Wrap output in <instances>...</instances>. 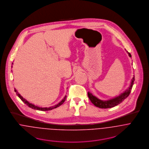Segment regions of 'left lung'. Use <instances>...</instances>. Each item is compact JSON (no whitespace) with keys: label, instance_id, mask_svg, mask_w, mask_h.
Masks as SVG:
<instances>
[{"label":"left lung","instance_id":"left-lung-1","mask_svg":"<svg viewBox=\"0 0 149 149\" xmlns=\"http://www.w3.org/2000/svg\"><path fill=\"white\" fill-rule=\"evenodd\" d=\"M127 53L129 54V56L130 57H132L131 54L128 52L126 51ZM135 80L134 75H133L130 84L128 88H127L125 91H123L122 93L119 94L118 96H116V97L106 100H101L98 98L97 97L93 95L92 93L90 92H88V97L90 101L92 102V103L96 107H98L101 109H108V108H111L116 105L120 104L124 100V99H126L130 94L131 90L132 89V86L134 84V81Z\"/></svg>","mask_w":149,"mask_h":149}]
</instances>
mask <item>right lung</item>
Here are the masks:
<instances>
[{
	"mask_svg": "<svg viewBox=\"0 0 149 149\" xmlns=\"http://www.w3.org/2000/svg\"><path fill=\"white\" fill-rule=\"evenodd\" d=\"M12 64L13 65V63ZM11 67H13V66H12ZM14 90H15V92H16L17 95L18 96V97H19L20 99H21L26 105H27L29 107H31V108H32V109H33L40 110V111H49V110H52V109H55V108H56V107L60 106L61 104H62L64 103V102L65 101V100L66 99L67 96L66 95H65V97L63 98V99H62V100L59 103H58L57 104H56V105H55V106H53L49 107H39V106H35V104H33V103L29 102L27 101L26 99H24V98L17 92V91L15 88Z\"/></svg>",
	"mask_w": 149,
	"mask_h": 149,
	"instance_id": "obj_1",
	"label": "right lung"
}]
</instances>
